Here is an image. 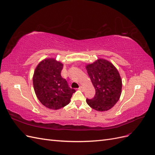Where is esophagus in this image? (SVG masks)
<instances>
[{"instance_id": "esophagus-1", "label": "esophagus", "mask_w": 155, "mask_h": 155, "mask_svg": "<svg viewBox=\"0 0 155 155\" xmlns=\"http://www.w3.org/2000/svg\"><path fill=\"white\" fill-rule=\"evenodd\" d=\"M79 90H80V91H84V87H82V86H80V87H79V89H78Z\"/></svg>"}]
</instances>
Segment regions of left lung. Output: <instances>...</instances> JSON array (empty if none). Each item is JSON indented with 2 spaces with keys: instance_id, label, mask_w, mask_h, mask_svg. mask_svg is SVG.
Masks as SVG:
<instances>
[{
  "instance_id": "obj_1",
  "label": "left lung",
  "mask_w": 155,
  "mask_h": 155,
  "mask_svg": "<svg viewBox=\"0 0 155 155\" xmlns=\"http://www.w3.org/2000/svg\"><path fill=\"white\" fill-rule=\"evenodd\" d=\"M85 68L96 92L93 99L86 100L87 103L97 111L110 110L122 93V81L119 71L112 63L104 58L87 64Z\"/></svg>"
}]
</instances>
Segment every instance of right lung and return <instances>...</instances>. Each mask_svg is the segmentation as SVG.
Returning <instances> with one entry per match:
<instances>
[{"mask_svg": "<svg viewBox=\"0 0 155 155\" xmlns=\"http://www.w3.org/2000/svg\"><path fill=\"white\" fill-rule=\"evenodd\" d=\"M64 64L54 58H45L37 64L33 75L35 95L41 104L52 110L64 107L70 102L75 89L61 77Z\"/></svg>", "mask_w": 155, "mask_h": 155, "instance_id": "add662e5", "label": "right lung"}]
</instances>
